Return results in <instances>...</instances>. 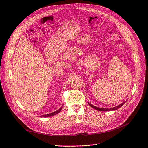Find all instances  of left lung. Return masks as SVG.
<instances>
[{"instance_id": "obj_1", "label": "left lung", "mask_w": 148, "mask_h": 148, "mask_svg": "<svg viewBox=\"0 0 148 148\" xmlns=\"http://www.w3.org/2000/svg\"><path fill=\"white\" fill-rule=\"evenodd\" d=\"M125 102H124V103H122V104H119V105H118V106H117L114 107H113V108H104L97 107H96V106H94L92 105V104H91L90 103H89V102H88V104H89V105L90 107H92V108H95V109L97 110H98V111H104V112H105V111H108V112H109V111L115 110L118 109V108H119L122 106H123V104H125Z\"/></svg>"}]
</instances>
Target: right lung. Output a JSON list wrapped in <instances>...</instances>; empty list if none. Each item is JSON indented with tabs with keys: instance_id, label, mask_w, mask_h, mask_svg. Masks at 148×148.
Masks as SVG:
<instances>
[{
	"instance_id": "right-lung-1",
	"label": "right lung",
	"mask_w": 148,
	"mask_h": 148,
	"mask_svg": "<svg viewBox=\"0 0 148 148\" xmlns=\"http://www.w3.org/2000/svg\"><path fill=\"white\" fill-rule=\"evenodd\" d=\"M62 107H61L58 110H56V112H54L53 113H49V114H44V115H41V117H43V118H47V117H50V116H54L55 115L58 113H59L60 112V111L62 110Z\"/></svg>"
}]
</instances>
